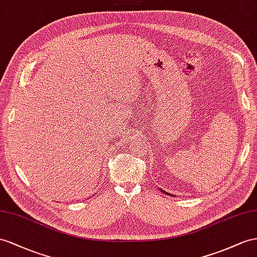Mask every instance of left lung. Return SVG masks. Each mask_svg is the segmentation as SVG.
<instances>
[{
    "mask_svg": "<svg viewBox=\"0 0 257 257\" xmlns=\"http://www.w3.org/2000/svg\"><path fill=\"white\" fill-rule=\"evenodd\" d=\"M162 192H164V193H166V194H169L168 192H165V191H164V190H162Z\"/></svg>",
    "mask_w": 257,
    "mask_h": 257,
    "instance_id": "1",
    "label": "left lung"
}]
</instances>
